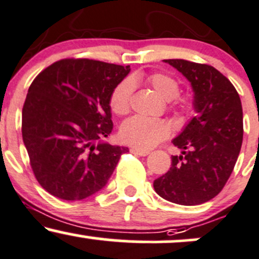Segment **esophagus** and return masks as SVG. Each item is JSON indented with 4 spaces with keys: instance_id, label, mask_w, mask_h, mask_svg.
<instances>
[{
    "instance_id": "obj_1",
    "label": "esophagus",
    "mask_w": 259,
    "mask_h": 259,
    "mask_svg": "<svg viewBox=\"0 0 259 259\" xmlns=\"http://www.w3.org/2000/svg\"><path fill=\"white\" fill-rule=\"evenodd\" d=\"M132 153H134V154H138V156H141V157H145V156H147L148 153H150V151H146V150H141V148H135V147H133L132 150Z\"/></svg>"
}]
</instances>
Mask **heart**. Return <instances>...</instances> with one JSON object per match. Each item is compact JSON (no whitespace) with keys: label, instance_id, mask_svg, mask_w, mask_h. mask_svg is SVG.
Instances as JSON below:
<instances>
[{"label":"heart","instance_id":"b5f03b06","mask_svg":"<svg viewBox=\"0 0 259 259\" xmlns=\"http://www.w3.org/2000/svg\"><path fill=\"white\" fill-rule=\"evenodd\" d=\"M145 80L159 94L165 101H171L179 95V82L173 76L164 73H154L145 78ZM134 85L129 79L123 80L113 90L109 106L112 112L117 115H124L129 112L130 97H132ZM174 108L181 112H189L191 106L187 102H174ZM170 126L165 120L153 119V118L135 117L129 118L120 126L121 141L141 150H150L168 138Z\"/></svg>","mask_w":259,"mask_h":259}]
</instances>
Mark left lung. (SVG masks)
I'll use <instances>...</instances> for the list:
<instances>
[{
	"instance_id": "obj_1",
	"label": "left lung",
	"mask_w": 259,
	"mask_h": 259,
	"mask_svg": "<svg viewBox=\"0 0 259 259\" xmlns=\"http://www.w3.org/2000/svg\"><path fill=\"white\" fill-rule=\"evenodd\" d=\"M191 84L196 115L173 144L181 150L171 167L153 181L154 191L169 202L196 206L212 200L233 173L243 136L242 106L227 76L212 65L164 59Z\"/></svg>"
}]
</instances>
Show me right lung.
<instances>
[{
  "label": "right lung",
  "instance_id": "obj_1",
  "mask_svg": "<svg viewBox=\"0 0 259 259\" xmlns=\"http://www.w3.org/2000/svg\"><path fill=\"white\" fill-rule=\"evenodd\" d=\"M129 72L130 65L69 58L31 82L22 112L23 141L35 178L49 194L84 200L108 183L129 151L102 141L113 130L111 95Z\"/></svg>",
  "mask_w": 259,
  "mask_h": 259
}]
</instances>
